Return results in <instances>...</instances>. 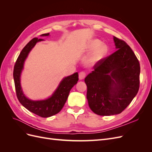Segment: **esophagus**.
Returning <instances> with one entry per match:
<instances>
[{
	"label": "esophagus",
	"instance_id": "obj_1",
	"mask_svg": "<svg viewBox=\"0 0 152 152\" xmlns=\"http://www.w3.org/2000/svg\"><path fill=\"white\" fill-rule=\"evenodd\" d=\"M86 75V73L84 72H80L79 74V80H82L84 79Z\"/></svg>",
	"mask_w": 152,
	"mask_h": 152
}]
</instances>
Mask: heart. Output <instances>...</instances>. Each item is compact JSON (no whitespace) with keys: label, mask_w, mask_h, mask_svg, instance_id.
Wrapping results in <instances>:
<instances>
[{"label":"heart","mask_w":152,"mask_h":152,"mask_svg":"<svg viewBox=\"0 0 152 152\" xmlns=\"http://www.w3.org/2000/svg\"><path fill=\"white\" fill-rule=\"evenodd\" d=\"M86 49L87 50H94L89 56L87 57L85 61L87 66H91L98 63L101 59H102L108 52L107 45L102 44V42L98 39H94L87 45Z\"/></svg>","instance_id":"1"}]
</instances>
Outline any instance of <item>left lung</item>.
<instances>
[{"label":"left lung","instance_id":"1","mask_svg":"<svg viewBox=\"0 0 152 152\" xmlns=\"http://www.w3.org/2000/svg\"><path fill=\"white\" fill-rule=\"evenodd\" d=\"M113 41L117 50L96 63L84 80L89 108L102 116L121 113L140 87L138 59L126 42L115 37Z\"/></svg>","mask_w":152,"mask_h":152}]
</instances>
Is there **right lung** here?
Returning <instances> with one entry per match:
<instances>
[{
    "label": "right lung",
    "mask_w": 152,
    "mask_h": 152,
    "mask_svg": "<svg viewBox=\"0 0 152 152\" xmlns=\"http://www.w3.org/2000/svg\"><path fill=\"white\" fill-rule=\"evenodd\" d=\"M49 35V33L42 34L40 36ZM42 40H44L41 39L34 38L22 49L14 67L13 77L16 96L20 103L30 112L41 117L47 118L54 115L61 111L66 102L71 89L79 80V75L76 72L70 76L63 78L52 96L47 99L34 101L26 97L20 83L21 72L23 69L25 61L30 50L37 43Z\"/></svg>",
    "instance_id": "right-lung-1"
}]
</instances>
